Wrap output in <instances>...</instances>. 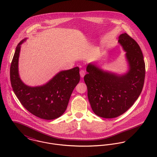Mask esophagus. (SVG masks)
<instances>
[{
  "mask_svg": "<svg viewBox=\"0 0 157 157\" xmlns=\"http://www.w3.org/2000/svg\"><path fill=\"white\" fill-rule=\"evenodd\" d=\"M85 74H86V72H85V71L84 69H82V70L80 71V76H81L82 77H83L85 76Z\"/></svg>",
  "mask_w": 157,
  "mask_h": 157,
  "instance_id": "34e87169",
  "label": "esophagus"
}]
</instances>
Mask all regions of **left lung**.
<instances>
[{
	"label": "left lung",
	"mask_w": 157,
	"mask_h": 157,
	"mask_svg": "<svg viewBox=\"0 0 157 157\" xmlns=\"http://www.w3.org/2000/svg\"><path fill=\"white\" fill-rule=\"evenodd\" d=\"M118 42L126 51L128 72L119 76L90 64L86 67L88 73L84 77L92 111L105 118L127 111L138 98L144 83L145 63L140 46L127 33L119 36Z\"/></svg>",
	"instance_id": "left-lung-1"
}]
</instances>
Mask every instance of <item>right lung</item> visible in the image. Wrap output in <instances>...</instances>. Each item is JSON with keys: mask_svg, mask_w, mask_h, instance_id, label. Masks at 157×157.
I'll list each match as a JSON object with an SVG mask.
<instances>
[{"mask_svg": "<svg viewBox=\"0 0 157 157\" xmlns=\"http://www.w3.org/2000/svg\"><path fill=\"white\" fill-rule=\"evenodd\" d=\"M24 40L17 46L10 67L13 91L28 111L44 120L56 119L66 111L71 94L80 81L79 67L60 72L45 85L28 86L21 81L18 72L21 45Z\"/></svg>", "mask_w": 157, "mask_h": 157, "instance_id": "1", "label": "right lung"}]
</instances>
